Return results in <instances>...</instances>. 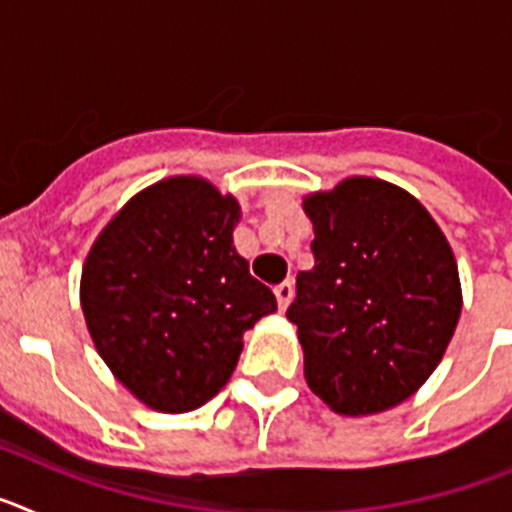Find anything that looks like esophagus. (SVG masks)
<instances>
[{
  "label": "esophagus",
  "instance_id": "34e87169",
  "mask_svg": "<svg viewBox=\"0 0 512 512\" xmlns=\"http://www.w3.org/2000/svg\"><path fill=\"white\" fill-rule=\"evenodd\" d=\"M274 295H277V305L279 310H287V305L292 302V297H295V284L292 282H282L277 289H274Z\"/></svg>",
  "mask_w": 512,
  "mask_h": 512
}]
</instances>
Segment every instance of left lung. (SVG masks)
Instances as JSON below:
<instances>
[{
  "mask_svg": "<svg viewBox=\"0 0 512 512\" xmlns=\"http://www.w3.org/2000/svg\"><path fill=\"white\" fill-rule=\"evenodd\" d=\"M315 266L297 274L310 390L341 415L408 400L441 361L461 312L459 269L425 207L395 184L354 176L305 200Z\"/></svg>",
  "mask_w": 512,
  "mask_h": 512,
  "instance_id": "1",
  "label": "left lung"
}]
</instances>
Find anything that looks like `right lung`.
Here are the masks:
<instances>
[{"label":"right lung","mask_w":512,"mask_h":512,"mask_svg":"<svg viewBox=\"0 0 512 512\" xmlns=\"http://www.w3.org/2000/svg\"><path fill=\"white\" fill-rule=\"evenodd\" d=\"M238 202L197 176L166 179L102 230L81 271L99 356L138 400L189 413L223 390L243 333L277 297L235 253Z\"/></svg>","instance_id":"obj_1"}]
</instances>
